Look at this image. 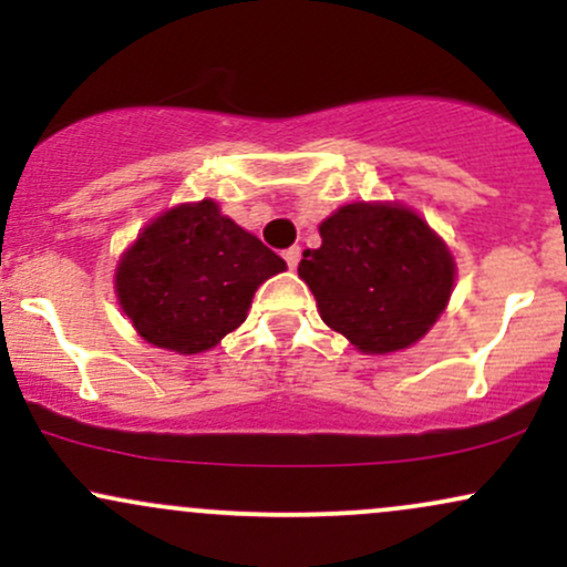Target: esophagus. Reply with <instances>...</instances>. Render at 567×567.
Here are the masks:
<instances>
[{
	"label": "esophagus",
	"mask_w": 567,
	"mask_h": 567,
	"mask_svg": "<svg viewBox=\"0 0 567 567\" xmlns=\"http://www.w3.org/2000/svg\"><path fill=\"white\" fill-rule=\"evenodd\" d=\"M282 258H285V261H288V266H290V269H296V266H298V261H301V247H298V245H292V247H288V250H285V252H282Z\"/></svg>",
	"instance_id": "34e87169"
}]
</instances>
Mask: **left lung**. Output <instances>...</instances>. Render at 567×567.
I'll return each instance as SVG.
<instances>
[{
	"label": "left lung",
	"mask_w": 567,
	"mask_h": 567,
	"mask_svg": "<svg viewBox=\"0 0 567 567\" xmlns=\"http://www.w3.org/2000/svg\"><path fill=\"white\" fill-rule=\"evenodd\" d=\"M298 277L320 317L365 354L413 347L451 298L455 264L429 224L396 202H354L320 224Z\"/></svg>",
	"instance_id": "left-lung-1"
}]
</instances>
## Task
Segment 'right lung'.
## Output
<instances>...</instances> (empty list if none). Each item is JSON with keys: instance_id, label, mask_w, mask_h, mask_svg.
<instances>
[{"instance_id": "right-lung-1", "label": "right lung", "mask_w": 567, "mask_h": 567, "mask_svg": "<svg viewBox=\"0 0 567 567\" xmlns=\"http://www.w3.org/2000/svg\"><path fill=\"white\" fill-rule=\"evenodd\" d=\"M285 269L275 250L202 199L154 218L120 258L114 285L148 343L199 354L237 330L258 285Z\"/></svg>"}]
</instances>
